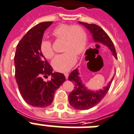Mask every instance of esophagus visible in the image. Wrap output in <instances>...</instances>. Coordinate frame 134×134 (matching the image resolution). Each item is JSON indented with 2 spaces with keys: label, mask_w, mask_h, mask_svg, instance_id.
<instances>
[{
  "label": "esophagus",
  "mask_w": 134,
  "mask_h": 134,
  "mask_svg": "<svg viewBox=\"0 0 134 134\" xmlns=\"http://www.w3.org/2000/svg\"><path fill=\"white\" fill-rule=\"evenodd\" d=\"M65 78L67 79H68V76H69V74H68V73H67V72H66V73H65Z\"/></svg>",
  "instance_id": "esophagus-1"
}]
</instances>
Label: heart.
Returning <instances> with one entry per match:
<instances>
[{
	"instance_id": "obj_1",
	"label": "heart",
	"mask_w": 134,
	"mask_h": 134,
	"mask_svg": "<svg viewBox=\"0 0 134 134\" xmlns=\"http://www.w3.org/2000/svg\"><path fill=\"white\" fill-rule=\"evenodd\" d=\"M52 35L56 39L65 40L63 51L65 52L56 56L52 61V65L56 71H68L76 63V55H80L85 50L87 43L86 33L79 25L64 24L56 26L52 31ZM40 50L47 59H51L55 55L50 40H43L40 44Z\"/></svg>"
}]
</instances>
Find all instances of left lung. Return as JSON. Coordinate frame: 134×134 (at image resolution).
<instances>
[{
    "label": "left lung",
    "instance_id": "8db88e82",
    "mask_svg": "<svg viewBox=\"0 0 134 134\" xmlns=\"http://www.w3.org/2000/svg\"><path fill=\"white\" fill-rule=\"evenodd\" d=\"M79 23L86 26L90 31L95 42L105 45L112 51L114 57L117 59L115 48L112 40L103 29L94 24H88L82 22H79ZM68 79L74 83V90L69 94V104L75 109L82 110H88L99 103L105 97L108 90L110 89L112 81V79L108 85L103 88V89L98 90L97 91H90L88 90L82 83L77 68L71 71V74L69 75Z\"/></svg>",
    "mask_w": 134,
    "mask_h": 134
}]
</instances>
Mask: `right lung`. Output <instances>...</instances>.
<instances>
[{
    "instance_id": "1",
    "label": "right lung",
    "mask_w": 134,
    "mask_h": 134,
    "mask_svg": "<svg viewBox=\"0 0 134 134\" xmlns=\"http://www.w3.org/2000/svg\"><path fill=\"white\" fill-rule=\"evenodd\" d=\"M53 22L39 23L29 29L17 46L15 79L21 96L30 105L46 108L51 105L56 90L65 81V75L53 72V68L41 52L40 44L45 30ZM51 75V79L43 77Z\"/></svg>"
}]
</instances>
